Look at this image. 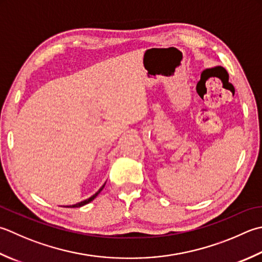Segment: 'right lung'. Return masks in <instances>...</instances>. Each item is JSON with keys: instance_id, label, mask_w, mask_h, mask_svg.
I'll return each instance as SVG.
<instances>
[{"instance_id": "right-lung-1", "label": "right lung", "mask_w": 262, "mask_h": 262, "mask_svg": "<svg viewBox=\"0 0 262 262\" xmlns=\"http://www.w3.org/2000/svg\"><path fill=\"white\" fill-rule=\"evenodd\" d=\"M104 185H105V184H104ZM104 185L102 186V187L99 189V191H97V192L94 194V195H92L90 199L84 200V201H81V202H79V203H76V204H74V206H67V207H70V208H79V207H83V206H85V204H87V203H90L91 201H93V200L97 196V194H99V193L102 191V189H103Z\"/></svg>"}]
</instances>
